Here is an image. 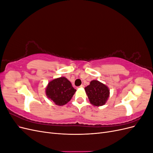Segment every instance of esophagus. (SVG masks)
Masks as SVG:
<instances>
[{"label": "esophagus", "instance_id": "1", "mask_svg": "<svg viewBox=\"0 0 153 153\" xmlns=\"http://www.w3.org/2000/svg\"><path fill=\"white\" fill-rule=\"evenodd\" d=\"M78 88H83V87H84V85H81L80 87H78Z\"/></svg>", "mask_w": 153, "mask_h": 153}]
</instances>
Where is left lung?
<instances>
[{
    "instance_id": "8db88e82",
    "label": "left lung",
    "mask_w": 153,
    "mask_h": 153,
    "mask_svg": "<svg viewBox=\"0 0 153 153\" xmlns=\"http://www.w3.org/2000/svg\"><path fill=\"white\" fill-rule=\"evenodd\" d=\"M85 91L90 103L96 106L104 105L110 96L109 88L98 80H92Z\"/></svg>"
}]
</instances>
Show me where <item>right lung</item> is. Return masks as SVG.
Here are the masks:
<instances>
[{"label":"right lung","instance_id":"obj_1","mask_svg":"<svg viewBox=\"0 0 153 153\" xmlns=\"http://www.w3.org/2000/svg\"><path fill=\"white\" fill-rule=\"evenodd\" d=\"M76 91L66 78L61 76L50 81L45 92L51 101L58 106H62L71 100Z\"/></svg>","mask_w":153,"mask_h":153}]
</instances>
